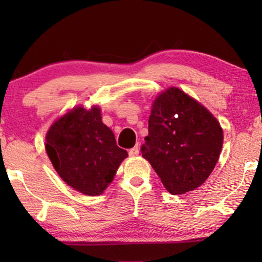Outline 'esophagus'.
<instances>
[{
    "label": "esophagus",
    "instance_id": "1",
    "mask_svg": "<svg viewBox=\"0 0 262 262\" xmlns=\"http://www.w3.org/2000/svg\"><path fill=\"white\" fill-rule=\"evenodd\" d=\"M138 154H139V149H138V146H137V145L134 146V148L130 149V151H128V155L132 156V157L138 156Z\"/></svg>",
    "mask_w": 262,
    "mask_h": 262
}]
</instances>
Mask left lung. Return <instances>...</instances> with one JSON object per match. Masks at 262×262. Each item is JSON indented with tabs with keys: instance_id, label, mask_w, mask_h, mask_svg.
<instances>
[{
	"instance_id": "obj_1",
	"label": "left lung",
	"mask_w": 262,
	"mask_h": 262,
	"mask_svg": "<svg viewBox=\"0 0 262 262\" xmlns=\"http://www.w3.org/2000/svg\"><path fill=\"white\" fill-rule=\"evenodd\" d=\"M141 151L171 194H184L204 184L216 166L223 130L205 107L179 88L155 100L149 135Z\"/></svg>"
}]
</instances>
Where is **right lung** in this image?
Here are the masks:
<instances>
[{"mask_svg":"<svg viewBox=\"0 0 262 262\" xmlns=\"http://www.w3.org/2000/svg\"><path fill=\"white\" fill-rule=\"evenodd\" d=\"M45 148L63 181L87 195L101 194L127 156L103 125L99 107H77L57 120L46 135Z\"/></svg>","mask_w":262,"mask_h":262,"instance_id":"obj_1","label":"right lung"}]
</instances>
